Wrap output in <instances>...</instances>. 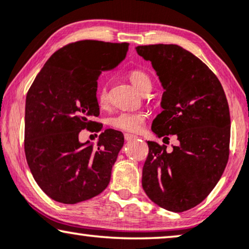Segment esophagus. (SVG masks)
Here are the masks:
<instances>
[{
  "instance_id": "esophagus-1",
  "label": "esophagus",
  "mask_w": 249,
  "mask_h": 249,
  "mask_svg": "<svg viewBox=\"0 0 249 249\" xmlns=\"http://www.w3.org/2000/svg\"><path fill=\"white\" fill-rule=\"evenodd\" d=\"M137 137H136V136H134V135H131V134H124V139L127 142H129V141H132V139H136Z\"/></svg>"
}]
</instances>
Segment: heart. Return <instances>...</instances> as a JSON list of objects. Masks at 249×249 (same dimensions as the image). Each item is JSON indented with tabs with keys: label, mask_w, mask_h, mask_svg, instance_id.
I'll return each mask as SVG.
<instances>
[{
	"label": "heart",
	"mask_w": 249,
	"mask_h": 249,
	"mask_svg": "<svg viewBox=\"0 0 249 249\" xmlns=\"http://www.w3.org/2000/svg\"><path fill=\"white\" fill-rule=\"evenodd\" d=\"M129 79L141 93L151 90L152 78L145 70H131L129 72ZM96 101L101 107L107 104L108 90L107 85L104 81H101L98 84L96 89ZM144 122L145 114L142 113V112H120V113H117L113 117H111L110 120H108V124L112 128L127 132H138L142 129Z\"/></svg>",
	"instance_id": "obj_1"
}]
</instances>
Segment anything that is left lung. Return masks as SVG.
Wrapping results in <instances>:
<instances>
[{
  "mask_svg": "<svg viewBox=\"0 0 249 249\" xmlns=\"http://www.w3.org/2000/svg\"><path fill=\"white\" fill-rule=\"evenodd\" d=\"M151 61L164 93L152 131L176 135L179 145L147 142L142 185L149 199L171 212L198 205L216 186L229 159L230 112L222 85L193 53L175 44L136 47Z\"/></svg>",
  "mask_w": 249,
  "mask_h": 249,
  "instance_id": "1",
  "label": "left lung"
}]
</instances>
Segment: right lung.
Instances as JSON below:
<instances>
[{"label":"right lung","instance_id":"obj_1","mask_svg":"<svg viewBox=\"0 0 249 249\" xmlns=\"http://www.w3.org/2000/svg\"><path fill=\"white\" fill-rule=\"evenodd\" d=\"M128 43L79 40L53 53L26 97L25 153L40 189L63 204H76L107 188L124 146L122 132L105 129L96 146L80 142L83 129L101 131L96 101L102 71L125 57Z\"/></svg>","mask_w":249,"mask_h":249}]
</instances>
